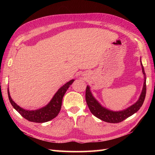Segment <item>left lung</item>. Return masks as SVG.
Returning a JSON list of instances; mask_svg holds the SVG:
<instances>
[{
    "mask_svg": "<svg viewBox=\"0 0 155 155\" xmlns=\"http://www.w3.org/2000/svg\"><path fill=\"white\" fill-rule=\"evenodd\" d=\"M140 64L142 67V70L143 74L144 76V85L143 88L142 93H141L139 99L137 101L136 103L133 104L132 106L128 107L127 109L121 111H112L108 110L107 108L103 107L98 103V102L93 97V94L91 93L90 87L87 86L85 93V98H86L87 104L88 105L89 110L94 116L97 117L99 119L107 122L110 123H118L123 121L128 117L132 116L133 114L139 110L140 108L142 107L144 103V98L146 96L147 85H146V74L144 72V69L143 66L142 62L140 61Z\"/></svg>",
    "mask_w": 155,
    "mask_h": 155,
    "instance_id": "8db88e82",
    "label": "left lung"
}]
</instances>
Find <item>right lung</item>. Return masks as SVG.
<instances>
[{
    "label": "right lung",
    "mask_w": 155,
    "mask_h": 155,
    "mask_svg": "<svg viewBox=\"0 0 155 155\" xmlns=\"http://www.w3.org/2000/svg\"><path fill=\"white\" fill-rule=\"evenodd\" d=\"M74 81V80L70 81L59 88L50 103L47 106L40 108V109L35 110H27L20 107L12 100L8 88V95L10 103L15 109L18 112V113L27 120L31 122H34V123H46V122L53 119L54 118L57 116L61 108L62 98H63L68 87L73 83Z\"/></svg>",
    "instance_id": "add662e5"
}]
</instances>
